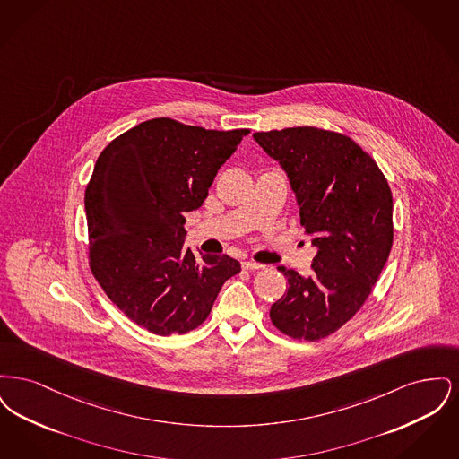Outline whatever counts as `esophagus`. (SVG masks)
<instances>
[{
  "instance_id": "obj_1",
  "label": "esophagus",
  "mask_w": 459,
  "mask_h": 459,
  "mask_svg": "<svg viewBox=\"0 0 459 459\" xmlns=\"http://www.w3.org/2000/svg\"><path fill=\"white\" fill-rule=\"evenodd\" d=\"M242 268L244 270H262V268H264V264H262V263H256V262H251V260H246V262H242Z\"/></svg>"
}]
</instances>
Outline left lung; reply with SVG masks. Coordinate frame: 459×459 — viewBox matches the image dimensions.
Returning <instances> with one entry per match:
<instances>
[{
    "mask_svg": "<svg viewBox=\"0 0 459 459\" xmlns=\"http://www.w3.org/2000/svg\"><path fill=\"white\" fill-rule=\"evenodd\" d=\"M253 137L287 175L305 234L316 247L307 277L277 266L289 287L270 318L294 339L318 341L354 316L389 258L391 187L348 135L292 127Z\"/></svg>",
    "mask_w": 459,
    "mask_h": 459,
    "instance_id": "8db88e82",
    "label": "left lung"
}]
</instances>
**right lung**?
Returning <instances> with one entry per match:
<instances>
[{"instance_id":"right-lung-1","label":"right lung","mask_w":459,"mask_h":459,"mask_svg":"<svg viewBox=\"0 0 459 459\" xmlns=\"http://www.w3.org/2000/svg\"><path fill=\"white\" fill-rule=\"evenodd\" d=\"M247 134L153 118L113 139L94 165L84 197L92 275L152 333L199 327L221 285L240 272L227 255L186 247L184 223Z\"/></svg>"}]
</instances>
